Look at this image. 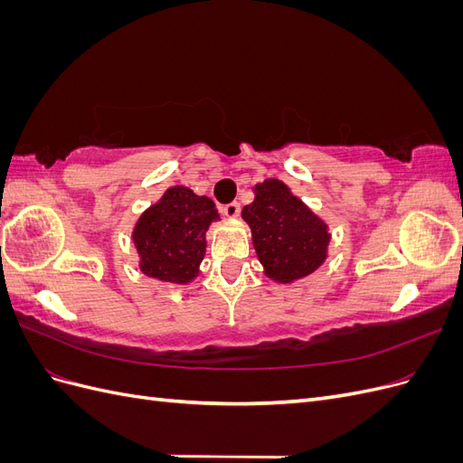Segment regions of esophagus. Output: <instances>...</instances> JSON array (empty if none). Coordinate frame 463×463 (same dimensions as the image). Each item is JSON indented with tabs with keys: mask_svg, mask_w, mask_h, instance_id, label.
I'll return each instance as SVG.
<instances>
[{
	"mask_svg": "<svg viewBox=\"0 0 463 463\" xmlns=\"http://www.w3.org/2000/svg\"><path fill=\"white\" fill-rule=\"evenodd\" d=\"M240 210H241L240 203H230V204H226V206L222 208V213H223V216H226V218L235 220L237 216H240Z\"/></svg>",
	"mask_w": 463,
	"mask_h": 463,
	"instance_id": "1",
	"label": "esophagus"
}]
</instances>
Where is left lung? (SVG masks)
I'll list each match as a JSON object with an SVG mask.
<instances>
[{"label":"left lung","mask_w":463,"mask_h":463,"mask_svg":"<svg viewBox=\"0 0 463 463\" xmlns=\"http://www.w3.org/2000/svg\"><path fill=\"white\" fill-rule=\"evenodd\" d=\"M255 201L241 210L264 274L278 284H293L313 274L328 259V223L279 179L253 187Z\"/></svg>","instance_id":"left-lung-1"}]
</instances>
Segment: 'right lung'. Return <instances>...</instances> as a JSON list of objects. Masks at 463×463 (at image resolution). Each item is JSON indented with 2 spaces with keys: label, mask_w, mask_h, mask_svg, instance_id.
<instances>
[{
  "label": "right lung",
  "mask_w": 463,
  "mask_h": 463,
  "mask_svg": "<svg viewBox=\"0 0 463 463\" xmlns=\"http://www.w3.org/2000/svg\"><path fill=\"white\" fill-rule=\"evenodd\" d=\"M218 220L213 199L194 194L185 185L165 189L135 222L131 240L138 269L160 282H193L206 253V232Z\"/></svg>",
  "instance_id": "obj_1"
}]
</instances>
